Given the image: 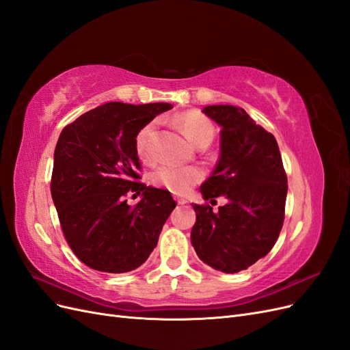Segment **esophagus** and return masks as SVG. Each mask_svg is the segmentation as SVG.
Segmentation results:
<instances>
[{"label":"esophagus","instance_id":"esophagus-1","mask_svg":"<svg viewBox=\"0 0 350 350\" xmlns=\"http://www.w3.org/2000/svg\"><path fill=\"white\" fill-rule=\"evenodd\" d=\"M176 203H178V204H185L187 200H184V198H176Z\"/></svg>","mask_w":350,"mask_h":350}]
</instances>
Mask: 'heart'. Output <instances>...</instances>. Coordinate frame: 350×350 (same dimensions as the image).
<instances>
[{"instance_id": "1", "label": "heart", "mask_w": 350, "mask_h": 350, "mask_svg": "<svg viewBox=\"0 0 350 350\" xmlns=\"http://www.w3.org/2000/svg\"><path fill=\"white\" fill-rule=\"evenodd\" d=\"M176 122L179 129L183 130L187 139L197 147H207L215 137V125L200 111H185L176 116ZM156 124L152 121L146 124L137 133L134 139L135 153L140 161L150 163L154 161L153 140H154ZM204 174L197 166H174L163 165L159 166L152 174V183L154 185L163 187L169 191L184 196L194 185H197Z\"/></svg>"}]
</instances>
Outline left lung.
Here are the masks:
<instances>
[{
	"instance_id": "8db88e82",
	"label": "left lung",
	"mask_w": 350,
	"mask_h": 350,
	"mask_svg": "<svg viewBox=\"0 0 350 350\" xmlns=\"http://www.w3.org/2000/svg\"><path fill=\"white\" fill-rule=\"evenodd\" d=\"M203 112L221 126L220 159L200 188L206 203L193 204L197 219L191 243L210 267L237 273L267 256L276 243L288 178L274 135L242 108L211 105ZM219 195H225L228 204L213 212Z\"/></svg>"
}]
</instances>
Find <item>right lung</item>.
I'll list each match as a JSON object with an SVG mask.
<instances>
[{
  "instance_id": "1",
  "label": "right lung",
  "mask_w": 350,
  "mask_h": 350,
  "mask_svg": "<svg viewBox=\"0 0 350 350\" xmlns=\"http://www.w3.org/2000/svg\"><path fill=\"white\" fill-rule=\"evenodd\" d=\"M171 103L100 105L61 131L51 194L62 234L93 270L131 271L149 258L176 203L167 189L140 183L134 139ZM142 194L134 208L124 197Z\"/></svg>"
}]
</instances>
